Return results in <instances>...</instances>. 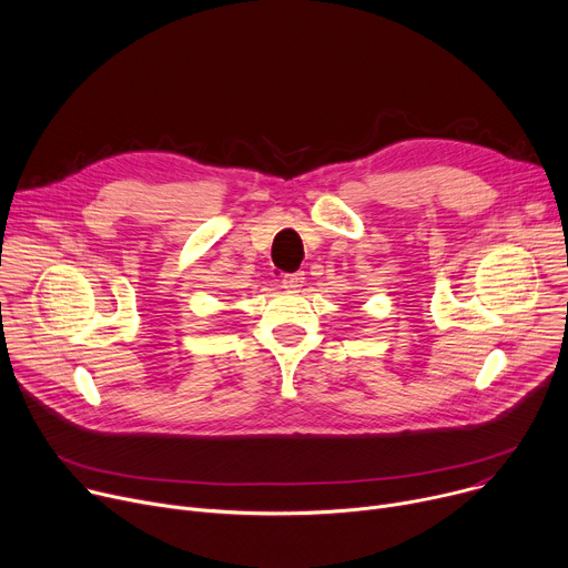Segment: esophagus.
Here are the masks:
<instances>
[{"mask_svg":"<svg viewBox=\"0 0 568 568\" xmlns=\"http://www.w3.org/2000/svg\"><path fill=\"white\" fill-rule=\"evenodd\" d=\"M300 286H304V273H291V275H284L282 280V288L286 291H297Z\"/></svg>","mask_w":568,"mask_h":568,"instance_id":"obj_1","label":"esophagus"}]
</instances>
